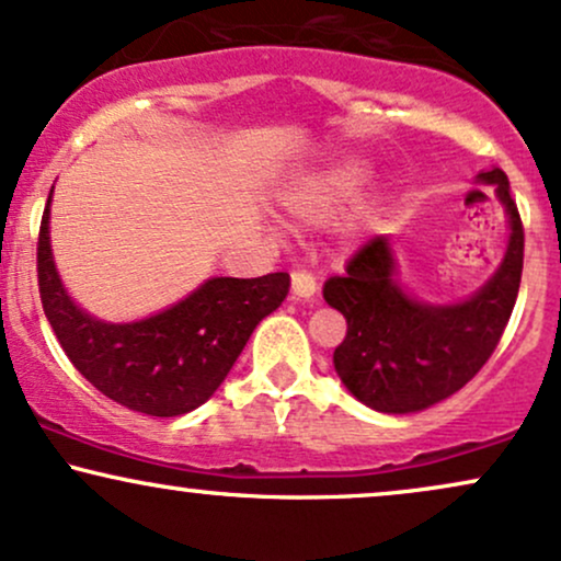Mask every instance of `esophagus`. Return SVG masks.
Segmentation results:
<instances>
[{
    "label": "esophagus",
    "mask_w": 561,
    "mask_h": 561,
    "mask_svg": "<svg viewBox=\"0 0 561 561\" xmlns=\"http://www.w3.org/2000/svg\"><path fill=\"white\" fill-rule=\"evenodd\" d=\"M317 276L311 272H293V295L295 298H302V300H311L313 295H317Z\"/></svg>",
    "instance_id": "1"
}]
</instances>
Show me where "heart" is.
Listing matches in <instances>:
<instances>
[{"mask_svg": "<svg viewBox=\"0 0 561 561\" xmlns=\"http://www.w3.org/2000/svg\"><path fill=\"white\" fill-rule=\"evenodd\" d=\"M369 179L358 158H340L306 173L285 192V208L302 224H327L356 199Z\"/></svg>", "mask_w": 561, "mask_h": 561, "instance_id": "heart-1", "label": "heart"}]
</instances>
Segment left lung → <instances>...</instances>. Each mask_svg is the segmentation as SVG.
<instances>
[{
  "instance_id": "left-lung-1",
  "label": "left lung",
  "mask_w": 561,
  "mask_h": 561,
  "mask_svg": "<svg viewBox=\"0 0 561 561\" xmlns=\"http://www.w3.org/2000/svg\"><path fill=\"white\" fill-rule=\"evenodd\" d=\"M508 216L504 261L488 285L454 306H427L396 282V255L385 234L324 282V300L347 321L334 347V369L358 401L385 414H411L461 390L485 366L504 334L523 279L525 231L501 169L480 173Z\"/></svg>"
}]
</instances>
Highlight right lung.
<instances>
[{
  "label": "right lung",
  "mask_w": 561,
  "mask_h": 561,
  "mask_svg": "<svg viewBox=\"0 0 561 561\" xmlns=\"http://www.w3.org/2000/svg\"><path fill=\"white\" fill-rule=\"evenodd\" d=\"M49 192L36 244L38 295L70 364L102 396L150 416H179L208 401L261 319L287 298L289 274L216 276L176 306L131 324L81 311L57 276L49 248Z\"/></svg>",
  "instance_id": "right-lung-1"
}]
</instances>
